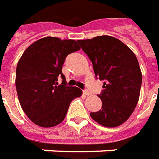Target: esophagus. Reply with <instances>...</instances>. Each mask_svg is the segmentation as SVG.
<instances>
[{
	"label": "esophagus",
	"instance_id": "1",
	"mask_svg": "<svg viewBox=\"0 0 159 159\" xmlns=\"http://www.w3.org/2000/svg\"><path fill=\"white\" fill-rule=\"evenodd\" d=\"M83 93H84V94H85V95H86V96L91 95V92H89L88 90H84V91H83Z\"/></svg>",
	"mask_w": 159,
	"mask_h": 159
}]
</instances>
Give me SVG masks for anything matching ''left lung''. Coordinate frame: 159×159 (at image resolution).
Returning <instances> with one entry per match:
<instances>
[{
    "label": "left lung",
    "mask_w": 159,
    "mask_h": 159,
    "mask_svg": "<svg viewBox=\"0 0 159 159\" xmlns=\"http://www.w3.org/2000/svg\"><path fill=\"white\" fill-rule=\"evenodd\" d=\"M92 61L96 77L103 82L98 95L102 109L91 117L106 128L118 127L130 117L138 103L142 74L134 53L117 38L98 36L78 40Z\"/></svg>",
    "instance_id": "left-lung-1"
}]
</instances>
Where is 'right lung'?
Instances as JSON below:
<instances>
[{"label":"right lung","mask_w":159,"mask_h":159,"mask_svg":"<svg viewBox=\"0 0 159 159\" xmlns=\"http://www.w3.org/2000/svg\"><path fill=\"white\" fill-rule=\"evenodd\" d=\"M79 49L75 40L46 37L29 46L19 60L18 98L24 112L36 125L52 128L60 124L72 100L82 95L80 88L65 85L61 71L67 55ZM58 77L63 79L61 85L58 84Z\"/></svg>","instance_id":"add662e5"}]
</instances>
